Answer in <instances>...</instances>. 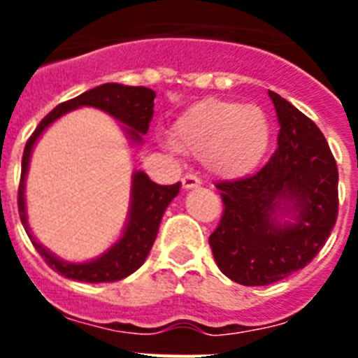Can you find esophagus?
I'll use <instances>...</instances> for the list:
<instances>
[{"mask_svg":"<svg viewBox=\"0 0 358 358\" xmlns=\"http://www.w3.org/2000/svg\"><path fill=\"white\" fill-rule=\"evenodd\" d=\"M199 186H201V179H199L197 176L188 173V176L182 177V188L185 189H194V188H199Z\"/></svg>","mask_w":358,"mask_h":358,"instance_id":"1","label":"esophagus"}]
</instances>
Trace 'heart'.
<instances>
[{"label":"heart","instance_id":"obj_1","mask_svg":"<svg viewBox=\"0 0 358 358\" xmlns=\"http://www.w3.org/2000/svg\"><path fill=\"white\" fill-rule=\"evenodd\" d=\"M172 141H164V148L201 156L211 176L238 179L267 154L271 125L260 107L210 98L189 106L176 120Z\"/></svg>","mask_w":358,"mask_h":358}]
</instances>
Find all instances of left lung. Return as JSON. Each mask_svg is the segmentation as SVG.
<instances>
[{
  "label": "left lung",
  "instance_id": "1",
  "mask_svg": "<svg viewBox=\"0 0 358 358\" xmlns=\"http://www.w3.org/2000/svg\"><path fill=\"white\" fill-rule=\"evenodd\" d=\"M280 122L278 148L252 177L218 182L224 213L210 245L218 268L240 285L264 287L314 260L339 211V173L322 132L268 91Z\"/></svg>",
  "mask_w": 358,
  "mask_h": 358
}]
</instances>
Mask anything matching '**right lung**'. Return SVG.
Here are the masks:
<instances>
[{
  "label": "right lung",
  "mask_w": 358,
  "mask_h": 358,
  "mask_svg": "<svg viewBox=\"0 0 358 358\" xmlns=\"http://www.w3.org/2000/svg\"><path fill=\"white\" fill-rule=\"evenodd\" d=\"M154 98L156 93L148 87L141 85H123L109 82L93 90L78 94L77 98L57 106L43 122L37 125L27 147L23 152V163H21V182H19V217L27 231L28 238L31 240L34 248L37 249L44 262L61 274L75 281H85V283H109L127 278L129 274L136 273L147 260L154 240L159 231L161 218L170 202L177 197L181 182L172 186H161L150 181V177L143 172L132 173L131 181V204H129L127 222L122 231V236L116 240L106 252L87 262H66L53 255L46 249L39 240L34 236L30 226H28L27 215V199H24V182H27L28 169H30V157L34 147L43 136V132L52 125L53 122L64 116L66 113L80 107H94L123 125V131L127 140L134 145L143 143V136L148 131L152 115H154Z\"/></svg>",
  "instance_id": "obj_1"
}]
</instances>
